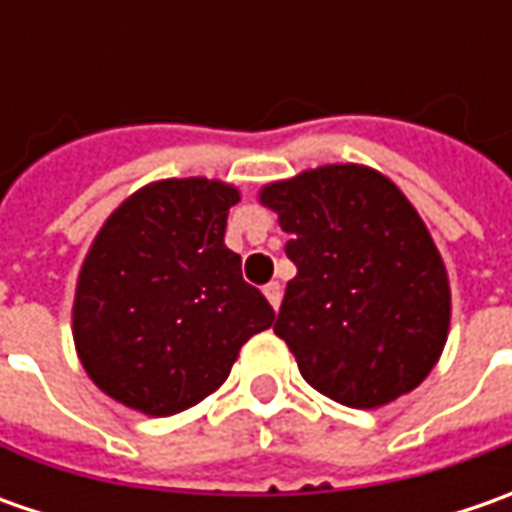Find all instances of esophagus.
Listing matches in <instances>:
<instances>
[{"label":"esophagus","instance_id":"obj_1","mask_svg":"<svg viewBox=\"0 0 512 512\" xmlns=\"http://www.w3.org/2000/svg\"><path fill=\"white\" fill-rule=\"evenodd\" d=\"M265 296H267V302L273 305V310H279V305H282V285H279V282H270V285H265Z\"/></svg>","mask_w":512,"mask_h":512}]
</instances>
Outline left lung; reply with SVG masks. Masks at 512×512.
Masks as SVG:
<instances>
[{"mask_svg":"<svg viewBox=\"0 0 512 512\" xmlns=\"http://www.w3.org/2000/svg\"><path fill=\"white\" fill-rule=\"evenodd\" d=\"M259 202L290 233L276 316L310 387L376 410L427 379L450 330V282L430 230L399 187L364 165L270 182Z\"/></svg>","mask_w":512,"mask_h":512,"instance_id":"1","label":"left lung"}]
</instances>
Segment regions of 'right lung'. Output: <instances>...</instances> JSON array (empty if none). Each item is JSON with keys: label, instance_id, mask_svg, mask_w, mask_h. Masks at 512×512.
Masks as SVG:
<instances>
[{"label": "right lung", "instance_id": "add662e5", "mask_svg": "<svg viewBox=\"0 0 512 512\" xmlns=\"http://www.w3.org/2000/svg\"><path fill=\"white\" fill-rule=\"evenodd\" d=\"M239 190L190 176L139 187L105 219L73 296L76 356L102 393L173 416L219 390L273 307L225 245Z\"/></svg>", "mask_w": 512, "mask_h": 512}]
</instances>
